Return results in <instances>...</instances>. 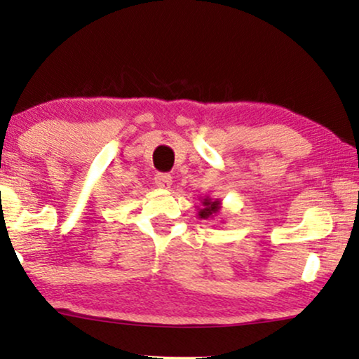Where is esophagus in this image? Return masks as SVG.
I'll return each instance as SVG.
<instances>
[{
    "mask_svg": "<svg viewBox=\"0 0 359 359\" xmlns=\"http://www.w3.org/2000/svg\"><path fill=\"white\" fill-rule=\"evenodd\" d=\"M154 184L161 187V189H169L170 184H172V177L169 174H156L154 175Z\"/></svg>",
    "mask_w": 359,
    "mask_h": 359,
    "instance_id": "esophagus-1",
    "label": "esophagus"
}]
</instances>
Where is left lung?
<instances>
[{"mask_svg": "<svg viewBox=\"0 0 359 359\" xmlns=\"http://www.w3.org/2000/svg\"><path fill=\"white\" fill-rule=\"evenodd\" d=\"M221 210V201L219 200H211L210 196H206L201 201V208L198 211V216L201 219H208V218H213L219 213Z\"/></svg>", "mask_w": 359, "mask_h": 359, "instance_id": "1", "label": "left lung"}]
</instances>
